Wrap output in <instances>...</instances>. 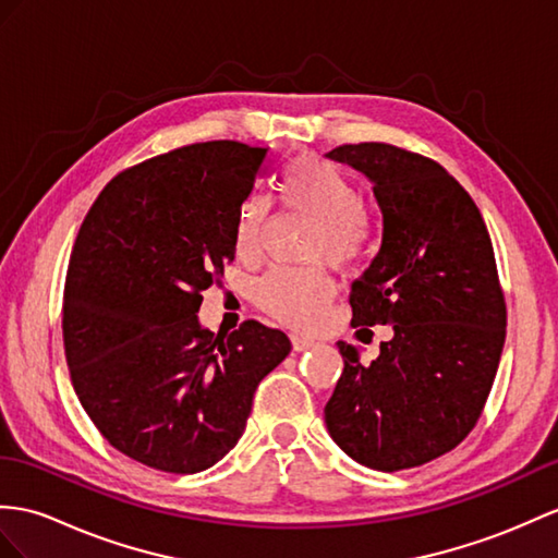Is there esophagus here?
Instances as JSON below:
<instances>
[{
  "label": "esophagus",
  "instance_id": "1",
  "mask_svg": "<svg viewBox=\"0 0 558 558\" xmlns=\"http://www.w3.org/2000/svg\"><path fill=\"white\" fill-rule=\"evenodd\" d=\"M291 343H293V350H295V352H303V350H310L312 345H315V341H312V338L298 336V333L291 336Z\"/></svg>",
  "mask_w": 558,
  "mask_h": 558
}]
</instances>
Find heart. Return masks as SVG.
I'll return each instance as SVG.
<instances>
[{
  "mask_svg": "<svg viewBox=\"0 0 558 558\" xmlns=\"http://www.w3.org/2000/svg\"><path fill=\"white\" fill-rule=\"evenodd\" d=\"M281 196L289 208L319 222L315 255L333 265L355 260L364 246V201L355 182L331 162L315 156L298 158L281 177ZM271 201L253 192L241 203L234 241L239 255H255L269 225ZM333 298V281L319 267H271L257 281V303L271 317L291 326H312Z\"/></svg>",
  "mask_w": 558,
  "mask_h": 558,
  "instance_id": "obj_1",
  "label": "heart"
}]
</instances>
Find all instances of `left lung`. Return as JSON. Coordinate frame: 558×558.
Returning a JSON list of instances; mask_svg holds the SVG:
<instances>
[{"instance_id":"obj_1","label":"left lung","mask_w":558,"mask_h":558,"mask_svg":"<svg viewBox=\"0 0 558 558\" xmlns=\"http://www.w3.org/2000/svg\"><path fill=\"white\" fill-rule=\"evenodd\" d=\"M326 158L362 172L381 210V243L352 283V326L392 324L372 364L357 345L336 343L345 366L326 428L364 466H421L469 436L495 381L507 307L490 234L436 160L378 142Z\"/></svg>"}]
</instances>
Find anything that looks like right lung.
Here are the masks:
<instances>
[{"label": "right lung", "instance_id": "add662e5", "mask_svg": "<svg viewBox=\"0 0 558 558\" xmlns=\"http://www.w3.org/2000/svg\"><path fill=\"white\" fill-rule=\"evenodd\" d=\"M269 148L206 142L118 174L87 213L63 293L73 388L116 450L198 473L239 442L257 384L289 336L243 322L201 324V291L234 260L236 215Z\"/></svg>", "mask_w": 558, "mask_h": 558}]
</instances>
